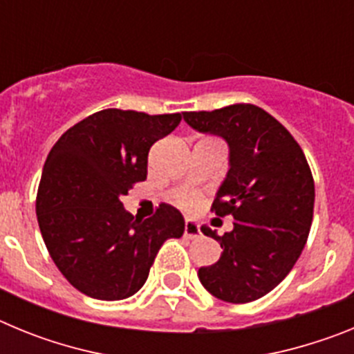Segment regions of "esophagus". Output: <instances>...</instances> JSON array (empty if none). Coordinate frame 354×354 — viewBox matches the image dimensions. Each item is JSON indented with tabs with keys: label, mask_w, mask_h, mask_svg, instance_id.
<instances>
[{
	"label": "esophagus",
	"mask_w": 354,
	"mask_h": 354,
	"mask_svg": "<svg viewBox=\"0 0 354 354\" xmlns=\"http://www.w3.org/2000/svg\"><path fill=\"white\" fill-rule=\"evenodd\" d=\"M200 227L196 221L193 220H186V223H184V236L189 237V239H196V237H200Z\"/></svg>",
	"instance_id": "34e87169"
}]
</instances>
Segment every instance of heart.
Listing matches in <instances>:
<instances>
[{"label": "heart", "mask_w": 354, "mask_h": 354, "mask_svg": "<svg viewBox=\"0 0 354 354\" xmlns=\"http://www.w3.org/2000/svg\"><path fill=\"white\" fill-rule=\"evenodd\" d=\"M198 202H200L198 196L192 192H184L177 196V204H179L183 209H186V211H192V209H195L196 205H198Z\"/></svg>", "instance_id": "1"}]
</instances>
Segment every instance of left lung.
<instances>
[{"instance_id":"1","label":"left lung","mask_w":354,"mask_h":354,"mask_svg":"<svg viewBox=\"0 0 354 354\" xmlns=\"http://www.w3.org/2000/svg\"><path fill=\"white\" fill-rule=\"evenodd\" d=\"M183 115L193 129L228 143V171L212 211L232 216L234 228L218 236L202 227L223 253L200 268V282L223 301H255L282 282L305 248L315 198L310 167L292 134L259 106Z\"/></svg>"}]
</instances>
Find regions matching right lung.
<instances>
[{
  "label": "right lung",
  "mask_w": 354,
  "mask_h": 354,
  "mask_svg": "<svg viewBox=\"0 0 354 354\" xmlns=\"http://www.w3.org/2000/svg\"><path fill=\"white\" fill-rule=\"evenodd\" d=\"M180 113L109 108L65 131L44 162L37 220L48 252L71 286L117 301L138 292L162 243L184 234L168 204L138 220L122 196L147 179L150 147L180 124Z\"/></svg>",
  "instance_id": "right-lung-1"
}]
</instances>
